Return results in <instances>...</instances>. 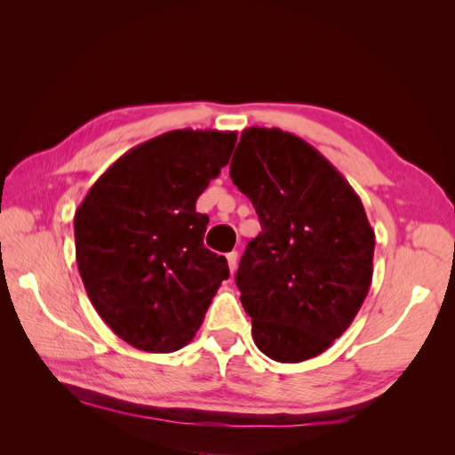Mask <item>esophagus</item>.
Returning <instances> with one entry per match:
<instances>
[{
  "mask_svg": "<svg viewBox=\"0 0 455 455\" xmlns=\"http://www.w3.org/2000/svg\"><path fill=\"white\" fill-rule=\"evenodd\" d=\"M228 264H229V271L231 275L237 271V264H239V254L237 252H229L228 254Z\"/></svg>",
  "mask_w": 455,
  "mask_h": 455,
  "instance_id": "1",
  "label": "esophagus"
}]
</instances>
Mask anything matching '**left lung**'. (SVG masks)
Returning a JSON list of instances; mask_svg holds the SVG:
<instances>
[{"label":"left lung","instance_id":"left-lung-1","mask_svg":"<svg viewBox=\"0 0 455 455\" xmlns=\"http://www.w3.org/2000/svg\"><path fill=\"white\" fill-rule=\"evenodd\" d=\"M229 176L261 224L235 275L254 343L277 363L313 359L346 332L370 291L376 235L361 197L281 129H244Z\"/></svg>","mask_w":455,"mask_h":455}]
</instances>
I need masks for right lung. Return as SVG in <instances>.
Instances as JSON below:
<instances>
[{
	"instance_id": "right-lung-1",
	"label": "right lung",
	"mask_w": 455,
	"mask_h": 455,
	"mask_svg": "<svg viewBox=\"0 0 455 455\" xmlns=\"http://www.w3.org/2000/svg\"><path fill=\"white\" fill-rule=\"evenodd\" d=\"M237 132L171 131L129 149L74 218L79 275L96 313L129 346L172 353L194 339L228 259L204 249L197 197Z\"/></svg>"
}]
</instances>
